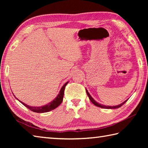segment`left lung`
Segmentation results:
<instances>
[{"instance_id": "obj_1", "label": "left lung", "mask_w": 148, "mask_h": 148, "mask_svg": "<svg viewBox=\"0 0 148 148\" xmlns=\"http://www.w3.org/2000/svg\"><path fill=\"white\" fill-rule=\"evenodd\" d=\"M86 93H87V95L88 96V97H89L90 101L92 102L94 105L97 106V107H99V108H104V109H116V108H120L121 106H122L123 105L124 103L126 102L127 101V100H128L127 99V100H125V102L121 103V104H119L118 106H103V105H102V104H100V103H99L98 102H97L95 100H94L92 97H91V95H90V93H88V92L87 90H86Z\"/></svg>"}]
</instances>
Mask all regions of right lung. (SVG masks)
<instances>
[{
    "label": "right lung",
    "mask_w": 148,
    "mask_h": 148,
    "mask_svg": "<svg viewBox=\"0 0 148 148\" xmlns=\"http://www.w3.org/2000/svg\"><path fill=\"white\" fill-rule=\"evenodd\" d=\"M67 83H68V82H67L65 84H64V85L62 87L60 91L58 96L56 97V98L54 100H53L52 102H49V103H48V104H46L45 106H43L32 107V106H28V105L26 104V103L22 102L21 101H20V100H19L18 99H17V98H16V97H15V98L17 100H18L19 101H20L22 103V104L24 105L25 107H27L28 109H29L30 110H31V111H33V112H39V113L49 112L50 111H51V110H53V109H55V108H57V107L62 103V100H63V97H64V90H65V86L67 84Z\"/></svg>",
    "instance_id": "right-lung-1"
}]
</instances>
